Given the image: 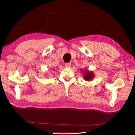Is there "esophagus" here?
I'll list each match as a JSON object with an SVG mask.
<instances>
[{"label":"esophagus","instance_id":"esophagus-1","mask_svg":"<svg viewBox=\"0 0 135 135\" xmlns=\"http://www.w3.org/2000/svg\"><path fill=\"white\" fill-rule=\"evenodd\" d=\"M65 66L66 68H70L71 66V63H66L65 64Z\"/></svg>","mask_w":135,"mask_h":135}]
</instances>
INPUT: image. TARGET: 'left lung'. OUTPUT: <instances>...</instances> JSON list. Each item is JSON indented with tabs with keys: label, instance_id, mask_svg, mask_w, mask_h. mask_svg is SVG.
<instances>
[{
	"label": "left lung",
	"instance_id": "left-lung-1",
	"mask_svg": "<svg viewBox=\"0 0 135 135\" xmlns=\"http://www.w3.org/2000/svg\"><path fill=\"white\" fill-rule=\"evenodd\" d=\"M84 78L85 80H91L93 79L94 74L92 71H89L87 70L84 71Z\"/></svg>",
	"mask_w": 135,
	"mask_h": 135
}]
</instances>
